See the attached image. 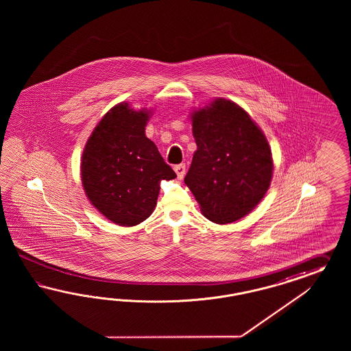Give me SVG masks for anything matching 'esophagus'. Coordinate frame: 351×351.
<instances>
[{"label": "esophagus", "mask_w": 351, "mask_h": 351, "mask_svg": "<svg viewBox=\"0 0 351 351\" xmlns=\"http://www.w3.org/2000/svg\"><path fill=\"white\" fill-rule=\"evenodd\" d=\"M173 170L176 172V175H178L179 179H182V178L185 176V165H184V163L176 165V166L173 167Z\"/></svg>", "instance_id": "1"}]
</instances>
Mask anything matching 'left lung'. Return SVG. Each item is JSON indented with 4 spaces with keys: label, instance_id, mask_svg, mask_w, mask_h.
<instances>
[{
    "label": "left lung",
    "instance_id": "obj_1",
    "mask_svg": "<svg viewBox=\"0 0 351 351\" xmlns=\"http://www.w3.org/2000/svg\"><path fill=\"white\" fill-rule=\"evenodd\" d=\"M197 150L185 184L213 223H234L264 198L273 178L265 135L243 108L226 99L191 113Z\"/></svg>",
    "mask_w": 351,
    "mask_h": 351
}]
</instances>
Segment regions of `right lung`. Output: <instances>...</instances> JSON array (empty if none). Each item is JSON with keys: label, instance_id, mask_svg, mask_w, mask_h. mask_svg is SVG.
I'll return each mask as SVG.
<instances>
[{"label": "right lung", "instance_id": "1", "mask_svg": "<svg viewBox=\"0 0 351 351\" xmlns=\"http://www.w3.org/2000/svg\"><path fill=\"white\" fill-rule=\"evenodd\" d=\"M147 110L128 103L113 106L86 143L81 179L86 195L108 220L134 226L148 219L160 194V180L176 173L145 136Z\"/></svg>", "mask_w": 351, "mask_h": 351}]
</instances>
